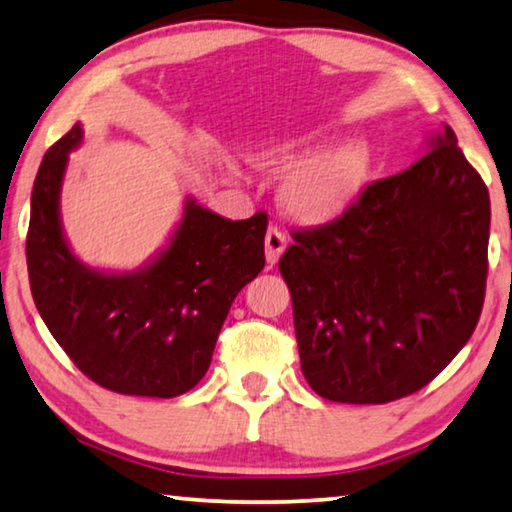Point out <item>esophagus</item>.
Instances as JSON below:
<instances>
[{
    "label": "esophagus",
    "instance_id": "obj_1",
    "mask_svg": "<svg viewBox=\"0 0 512 512\" xmlns=\"http://www.w3.org/2000/svg\"><path fill=\"white\" fill-rule=\"evenodd\" d=\"M264 246H266V262H269L271 266L278 264V259L282 257V253H285V248H287L285 232H282L280 227L271 225L269 232H266Z\"/></svg>",
    "mask_w": 512,
    "mask_h": 512
}]
</instances>
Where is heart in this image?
<instances>
[{
    "mask_svg": "<svg viewBox=\"0 0 512 512\" xmlns=\"http://www.w3.org/2000/svg\"><path fill=\"white\" fill-rule=\"evenodd\" d=\"M328 139L316 129L271 134L246 148L257 168L280 173L291 168L280 186V202L298 223L323 225L346 214L367 189L373 150L369 141L348 139L326 148Z\"/></svg>",
    "mask_w": 512,
    "mask_h": 512,
    "instance_id": "1",
    "label": "heart"
}]
</instances>
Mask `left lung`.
<instances>
[{
	"instance_id": "8db88e82",
	"label": "left lung",
	"mask_w": 512,
	"mask_h": 512,
	"mask_svg": "<svg viewBox=\"0 0 512 512\" xmlns=\"http://www.w3.org/2000/svg\"><path fill=\"white\" fill-rule=\"evenodd\" d=\"M403 173L280 259L300 353L316 394L387 403L431 383L469 342L488 278V186L449 125Z\"/></svg>"
}]
</instances>
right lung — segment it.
Here are the masks:
<instances>
[{"instance_id":"obj_1","label":"right lung","mask_w":512,"mask_h":512,"mask_svg":"<svg viewBox=\"0 0 512 512\" xmlns=\"http://www.w3.org/2000/svg\"><path fill=\"white\" fill-rule=\"evenodd\" d=\"M77 123L40 161L27 232L31 294L68 358L97 385L173 399L200 383L239 291L264 269L266 214L230 221L186 198L173 237L141 269L97 271L75 257L61 225Z\"/></svg>"}]
</instances>
